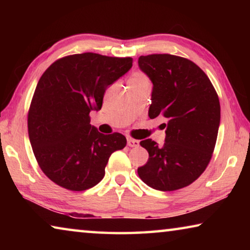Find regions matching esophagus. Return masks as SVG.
<instances>
[{"instance_id":"34e87169","label":"esophagus","mask_w":250,"mask_h":250,"mask_svg":"<svg viewBox=\"0 0 250 250\" xmlns=\"http://www.w3.org/2000/svg\"><path fill=\"white\" fill-rule=\"evenodd\" d=\"M139 145H140V142H139L138 140H134V139H132V138H128V146H129L137 147V146H139Z\"/></svg>"}]
</instances>
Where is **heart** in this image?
Masks as SVG:
<instances>
[{
	"mask_svg": "<svg viewBox=\"0 0 250 250\" xmlns=\"http://www.w3.org/2000/svg\"><path fill=\"white\" fill-rule=\"evenodd\" d=\"M146 78L145 77V76L141 75V74H135L133 75V77L131 78V80H135V82H139V80H146Z\"/></svg>",
	"mask_w": 250,
	"mask_h": 250,
	"instance_id": "heart-1",
	"label": "heart"
}]
</instances>
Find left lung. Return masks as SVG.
<instances>
[{
	"mask_svg": "<svg viewBox=\"0 0 250 250\" xmlns=\"http://www.w3.org/2000/svg\"><path fill=\"white\" fill-rule=\"evenodd\" d=\"M139 68L153 83L149 117L167 119L166 141L140 142L149 160L140 179L158 191H175L193 183L208 166L216 143L221 105L206 74L188 59L170 54L140 56Z\"/></svg>",
	"mask_w": 250,
	"mask_h": 250,
	"instance_id": "1",
	"label": "left lung"
}]
</instances>
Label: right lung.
I'll return each instance as SVG.
<instances>
[{
    "instance_id": "1",
    "label": "right lung",
    "mask_w": 250,
    "mask_h": 250,
    "mask_svg": "<svg viewBox=\"0 0 250 250\" xmlns=\"http://www.w3.org/2000/svg\"><path fill=\"white\" fill-rule=\"evenodd\" d=\"M132 58L75 54L53 62L42 75L28 111V137L45 175L70 191L99 183L113 152L124 149L121 133L104 134L90 125L107 88L128 73Z\"/></svg>"
}]
</instances>
